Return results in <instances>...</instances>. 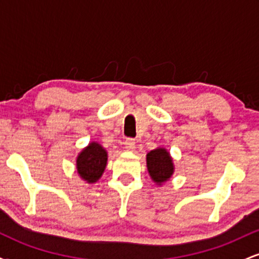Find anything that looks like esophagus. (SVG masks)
I'll return each mask as SVG.
<instances>
[{"mask_svg":"<svg viewBox=\"0 0 259 259\" xmlns=\"http://www.w3.org/2000/svg\"><path fill=\"white\" fill-rule=\"evenodd\" d=\"M135 140L134 139H132V138H129V139H126L125 140V148L126 150H129V151H133L134 148H135Z\"/></svg>","mask_w":259,"mask_h":259,"instance_id":"1","label":"esophagus"}]
</instances>
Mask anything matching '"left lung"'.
Returning a JSON list of instances; mask_svg holds the SVG:
<instances>
[{"label": "left lung", "instance_id": "1", "mask_svg": "<svg viewBox=\"0 0 259 259\" xmlns=\"http://www.w3.org/2000/svg\"><path fill=\"white\" fill-rule=\"evenodd\" d=\"M147 169L153 181L158 184L167 181L174 170L169 152H167L164 148H157V150L148 152Z\"/></svg>", "mask_w": 259, "mask_h": 259}]
</instances>
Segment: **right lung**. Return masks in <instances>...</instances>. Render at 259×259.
I'll return each mask as SVG.
<instances>
[{"label": "right lung", "mask_w": 259, "mask_h": 259, "mask_svg": "<svg viewBox=\"0 0 259 259\" xmlns=\"http://www.w3.org/2000/svg\"><path fill=\"white\" fill-rule=\"evenodd\" d=\"M107 164V152L101 145L92 142L76 159V169L82 179L95 183L101 178Z\"/></svg>", "instance_id": "obj_1"}]
</instances>
